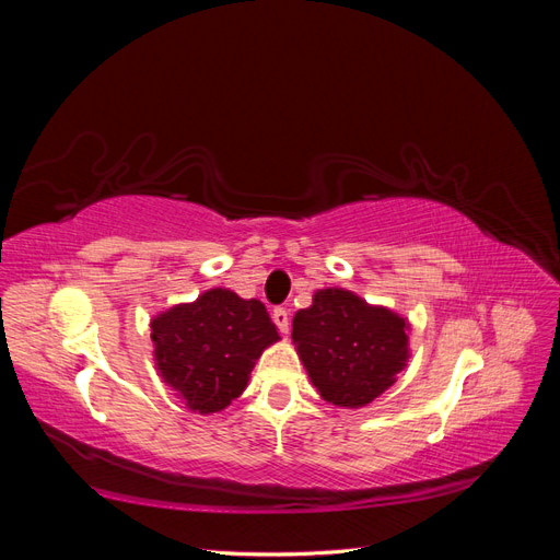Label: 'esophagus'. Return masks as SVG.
<instances>
[{"instance_id":"34e87169","label":"esophagus","mask_w":560,"mask_h":560,"mask_svg":"<svg viewBox=\"0 0 560 560\" xmlns=\"http://www.w3.org/2000/svg\"><path fill=\"white\" fill-rule=\"evenodd\" d=\"M273 322H276L278 329L282 334H287V331H290V311H287V308H276L273 311Z\"/></svg>"}]
</instances>
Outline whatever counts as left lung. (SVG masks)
I'll list each match as a JSON object with an SVG mask.
<instances>
[{
  "instance_id": "8db88e82",
  "label": "left lung",
  "mask_w": 560,
  "mask_h": 560,
  "mask_svg": "<svg viewBox=\"0 0 560 560\" xmlns=\"http://www.w3.org/2000/svg\"><path fill=\"white\" fill-rule=\"evenodd\" d=\"M409 319L343 287L313 294L292 319V341L319 397L362 409L397 383L411 358Z\"/></svg>"
}]
</instances>
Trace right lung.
I'll list each match as a JSON object with an SVG mask.
<instances>
[{"label": "right lung", "instance_id": "right-lung-1", "mask_svg": "<svg viewBox=\"0 0 560 560\" xmlns=\"http://www.w3.org/2000/svg\"><path fill=\"white\" fill-rule=\"evenodd\" d=\"M280 341L257 299L212 287L191 303L151 317L154 362L163 383L194 413H219L243 395L261 352Z\"/></svg>", "mask_w": 560, "mask_h": 560}]
</instances>
